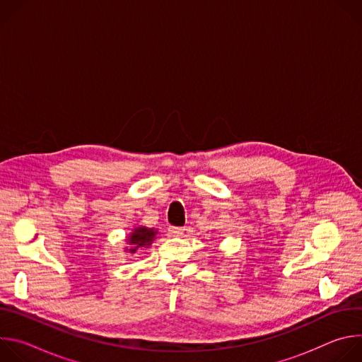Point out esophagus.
<instances>
[{"label":"esophagus","instance_id":"esophagus-1","mask_svg":"<svg viewBox=\"0 0 362 362\" xmlns=\"http://www.w3.org/2000/svg\"><path fill=\"white\" fill-rule=\"evenodd\" d=\"M169 235L170 236H175V238H177V236H182L183 235V232H185V229L183 228H169Z\"/></svg>","mask_w":362,"mask_h":362}]
</instances>
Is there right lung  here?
<instances>
[{
	"label": "right lung",
	"mask_w": 362,
	"mask_h": 362,
	"mask_svg": "<svg viewBox=\"0 0 362 362\" xmlns=\"http://www.w3.org/2000/svg\"><path fill=\"white\" fill-rule=\"evenodd\" d=\"M158 229L154 228H147V226H134L130 233H127L126 238V246L124 252L126 253H136L137 250L147 249L151 246V243L158 239Z\"/></svg>",
	"instance_id": "right-lung-1"
}]
</instances>
